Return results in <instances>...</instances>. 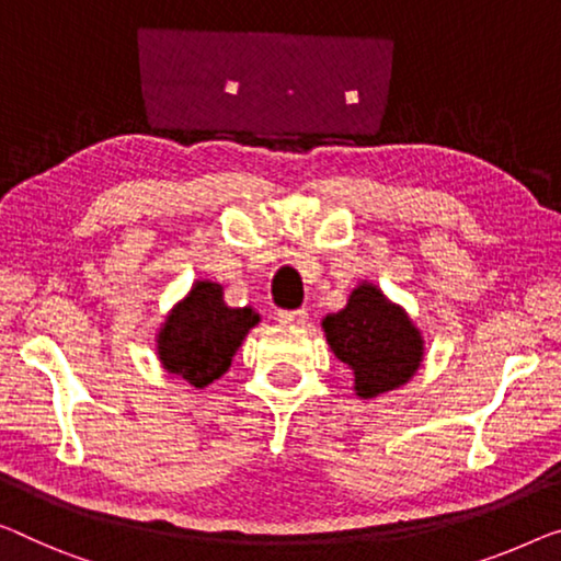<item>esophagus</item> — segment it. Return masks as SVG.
I'll use <instances>...</instances> for the list:
<instances>
[{
	"mask_svg": "<svg viewBox=\"0 0 561 561\" xmlns=\"http://www.w3.org/2000/svg\"><path fill=\"white\" fill-rule=\"evenodd\" d=\"M277 320L282 324H305L309 320L307 309H279Z\"/></svg>",
	"mask_w": 561,
	"mask_h": 561,
	"instance_id": "1",
	"label": "esophagus"
}]
</instances>
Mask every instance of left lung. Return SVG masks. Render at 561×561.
<instances>
[{
	"label": "left lung",
	"mask_w": 561,
	"mask_h": 561,
	"mask_svg": "<svg viewBox=\"0 0 561 561\" xmlns=\"http://www.w3.org/2000/svg\"><path fill=\"white\" fill-rule=\"evenodd\" d=\"M334 357L355 375L357 398L405 386L423 363L421 330L370 282L357 284L347 307L322 320Z\"/></svg>",
	"instance_id": "left-lung-1"
}]
</instances>
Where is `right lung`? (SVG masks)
I'll return each mask as SVG.
<instances>
[{
  "mask_svg": "<svg viewBox=\"0 0 561 561\" xmlns=\"http://www.w3.org/2000/svg\"><path fill=\"white\" fill-rule=\"evenodd\" d=\"M259 322L252 307H229L221 284L198 279L158 330V360L194 388H206L229 370L241 340Z\"/></svg>",
  "mask_w": 561,
  "mask_h": 561,
  "instance_id": "right-lung-1",
  "label": "right lung"
}]
</instances>
